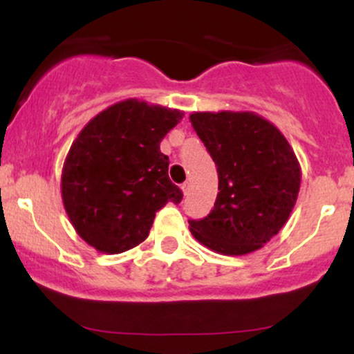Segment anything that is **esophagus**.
Returning <instances> with one entry per match:
<instances>
[{
    "mask_svg": "<svg viewBox=\"0 0 354 354\" xmlns=\"http://www.w3.org/2000/svg\"><path fill=\"white\" fill-rule=\"evenodd\" d=\"M181 189H183V194H185V196H186V194H188V193H189V189H191V183H189V181H185V183H183V185H181Z\"/></svg>",
    "mask_w": 354,
    "mask_h": 354,
    "instance_id": "1",
    "label": "esophagus"
}]
</instances>
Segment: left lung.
Instances as JSON below:
<instances>
[{
  "label": "left lung",
  "instance_id": "8db88e82",
  "mask_svg": "<svg viewBox=\"0 0 354 354\" xmlns=\"http://www.w3.org/2000/svg\"><path fill=\"white\" fill-rule=\"evenodd\" d=\"M194 131L218 168L214 208L189 219L203 246L228 256L263 248L290 218L298 200L301 168L283 133L251 111L189 115Z\"/></svg>",
  "mask_w": 354,
  "mask_h": 354
}]
</instances>
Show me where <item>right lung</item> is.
<instances>
[{
  "label": "right lung",
  "instance_id": "obj_1",
  "mask_svg": "<svg viewBox=\"0 0 354 354\" xmlns=\"http://www.w3.org/2000/svg\"><path fill=\"white\" fill-rule=\"evenodd\" d=\"M180 109L120 101L98 113L73 141L61 173V198L73 228L106 254L148 238L156 211L180 203L161 140L181 121Z\"/></svg>",
  "mask_w": 354,
  "mask_h": 354
}]
</instances>
